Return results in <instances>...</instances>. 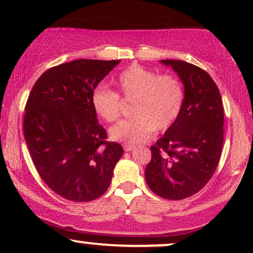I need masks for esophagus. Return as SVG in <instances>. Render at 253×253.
<instances>
[{
	"label": "esophagus",
	"mask_w": 253,
	"mask_h": 253,
	"mask_svg": "<svg viewBox=\"0 0 253 253\" xmlns=\"http://www.w3.org/2000/svg\"><path fill=\"white\" fill-rule=\"evenodd\" d=\"M134 147H135V146H133V145H128V144L124 145V150L126 151V152H129V151L134 150Z\"/></svg>",
	"instance_id": "esophagus-1"
}]
</instances>
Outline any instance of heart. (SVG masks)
<instances>
[{"instance_id": "obj_1", "label": "heart", "mask_w": 253, "mask_h": 253, "mask_svg": "<svg viewBox=\"0 0 253 253\" xmlns=\"http://www.w3.org/2000/svg\"><path fill=\"white\" fill-rule=\"evenodd\" d=\"M113 82L124 100H133V117L109 129L113 140L128 145L144 143L155 129L169 128L181 114L185 100L184 86L173 75H159L144 66L130 65ZM91 104L106 123H113L120 117V97L106 86H98L92 91Z\"/></svg>"}]
</instances>
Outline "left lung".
Wrapping results in <instances>:
<instances>
[{
    "mask_svg": "<svg viewBox=\"0 0 253 253\" xmlns=\"http://www.w3.org/2000/svg\"><path fill=\"white\" fill-rule=\"evenodd\" d=\"M184 85L183 109L164 135L151 146L145 179L156 195L187 199L215 172L223 143V106L215 82L205 70L183 60L164 59Z\"/></svg>",
    "mask_w": 253,
    "mask_h": 253,
    "instance_id": "left-lung-1",
    "label": "left lung"
}]
</instances>
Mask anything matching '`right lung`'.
Wrapping results in <instances>:
<instances>
[{
    "label": "right lung",
    "instance_id": "obj_1",
    "mask_svg": "<svg viewBox=\"0 0 253 253\" xmlns=\"http://www.w3.org/2000/svg\"><path fill=\"white\" fill-rule=\"evenodd\" d=\"M120 60L77 59L43 72L25 108L24 134L42 181L66 200L88 202L108 189L124 155L107 141L91 94Z\"/></svg>",
    "mask_w": 253,
    "mask_h": 253
}]
</instances>
